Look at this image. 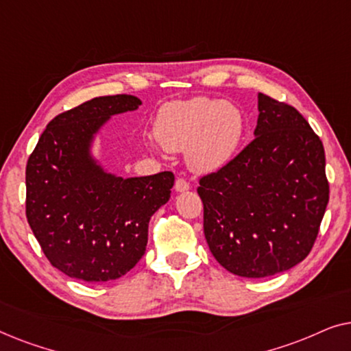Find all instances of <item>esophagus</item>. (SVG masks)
<instances>
[{"label": "esophagus", "mask_w": 351, "mask_h": 351, "mask_svg": "<svg viewBox=\"0 0 351 351\" xmlns=\"http://www.w3.org/2000/svg\"><path fill=\"white\" fill-rule=\"evenodd\" d=\"M174 189H176V191H180L182 193V191H186L190 189V184L185 179H177Z\"/></svg>", "instance_id": "obj_1"}]
</instances>
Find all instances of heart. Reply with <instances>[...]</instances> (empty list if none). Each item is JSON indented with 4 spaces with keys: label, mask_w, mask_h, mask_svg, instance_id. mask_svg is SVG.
Instances as JSON below:
<instances>
[{
    "label": "heart",
    "mask_w": 351,
    "mask_h": 351,
    "mask_svg": "<svg viewBox=\"0 0 351 351\" xmlns=\"http://www.w3.org/2000/svg\"><path fill=\"white\" fill-rule=\"evenodd\" d=\"M156 142L167 152H184L196 174H210L227 166L244 136L241 110L209 97L165 104L155 121Z\"/></svg>",
    "instance_id": "obj_1"
}]
</instances>
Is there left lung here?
Wrapping results in <instances>:
<instances>
[{
    "instance_id": "left-lung-1",
    "label": "left lung",
    "mask_w": 351,
    "mask_h": 351,
    "mask_svg": "<svg viewBox=\"0 0 351 351\" xmlns=\"http://www.w3.org/2000/svg\"><path fill=\"white\" fill-rule=\"evenodd\" d=\"M256 138L201 177L204 237L225 270L265 278L308 256L329 201L324 147L294 107L258 94Z\"/></svg>"
}]
</instances>
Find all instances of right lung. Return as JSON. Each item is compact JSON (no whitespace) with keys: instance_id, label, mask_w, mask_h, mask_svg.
I'll return each instance as SVG.
<instances>
[{"instance_id":"1","label":"right lung","mask_w":351,"mask_h":351,"mask_svg":"<svg viewBox=\"0 0 351 351\" xmlns=\"http://www.w3.org/2000/svg\"><path fill=\"white\" fill-rule=\"evenodd\" d=\"M134 95H104L47 124L25 171L27 220L52 267L88 282L117 280L145 254L150 217L171 198L174 174L123 179L90 155L113 114L141 105Z\"/></svg>"}]
</instances>
